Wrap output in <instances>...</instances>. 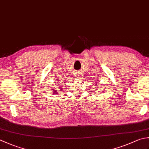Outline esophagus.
Segmentation results:
<instances>
[{
	"label": "esophagus",
	"mask_w": 149,
	"mask_h": 149,
	"mask_svg": "<svg viewBox=\"0 0 149 149\" xmlns=\"http://www.w3.org/2000/svg\"><path fill=\"white\" fill-rule=\"evenodd\" d=\"M79 74H78V72H76V74H75V77H79Z\"/></svg>",
	"instance_id": "esophagus-1"
}]
</instances>
